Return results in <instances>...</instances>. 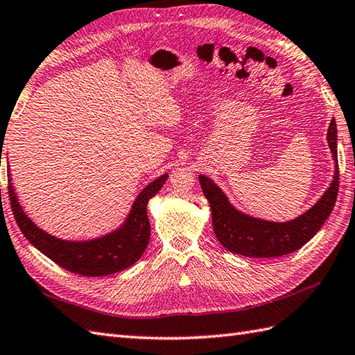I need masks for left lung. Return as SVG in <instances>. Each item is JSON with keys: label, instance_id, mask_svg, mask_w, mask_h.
I'll return each mask as SVG.
<instances>
[{"label": "left lung", "instance_id": "obj_1", "mask_svg": "<svg viewBox=\"0 0 355 355\" xmlns=\"http://www.w3.org/2000/svg\"><path fill=\"white\" fill-rule=\"evenodd\" d=\"M328 146L336 162L331 184L322 198L304 215L287 222H270L245 215L230 204L228 198L210 178L200 175L201 189L211 209L213 230L220 245L233 254L245 257H279L306 245L333 211L339 192V163H337V125L331 119L327 133Z\"/></svg>", "mask_w": 355, "mask_h": 355}]
</instances>
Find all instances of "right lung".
<instances>
[{
    "instance_id": "right-lung-1",
    "label": "right lung",
    "mask_w": 355,
    "mask_h": 355,
    "mask_svg": "<svg viewBox=\"0 0 355 355\" xmlns=\"http://www.w3.org/2000/svg\"><path fill=\"white\" fill-rule=\"evenodd\" d=\"M168 174L154 180L139 193L125 222L113 233L85 242L62 241L40 230L18 202L9 183L12 211L27 241L63 269L85 277H103L127 269L142 257L150 242L151 227L146 215L148 201L166 183Z\"/></svg>"
}]
</instances>
